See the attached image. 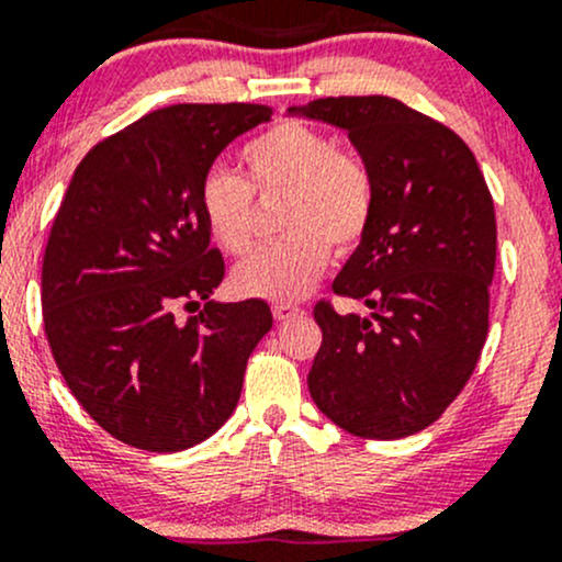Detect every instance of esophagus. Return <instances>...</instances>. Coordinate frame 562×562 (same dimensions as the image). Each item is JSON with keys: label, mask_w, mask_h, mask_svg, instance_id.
I'll return each instance as SVG.
<instances>
[{"label": "esophagus", "mask_w": 562, "mask_h": 562, "mask_svg": "<svg viewBox=\"0 0 562 562\" xmlns=\"http://www.w3.org/2000/svg\"><path fill=\"white\" fill-rule=\"evenodd\" d=\"M273 316H276V322H289V318H294V316H303V307H297L292 303H276Z\"/></svg>", "instance_id": "obj_1"}]
</instances>
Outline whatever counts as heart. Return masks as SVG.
<instances>
[{"instance_id":"heart-1","label":"heart","mask_w":562,"mask_h":562,"mask_svg":"<svg viewBox=\"0 0 562 562\" xmlns=\"http://www.w3.org/2000/svg\"><path fill=\"white\" fill-rule=\"evenodd\" d=\"M246 179L211 168L198 187V206L211 238L227 255L255 244L257 195H286L281 227L289 235L259 249L233 270L240 294L276 303L300 300L316 286L335 249L364 238L375 211V179L359 155L337 149L324 131L279 123L240 149Z\"/></svg>"}]
</instances>
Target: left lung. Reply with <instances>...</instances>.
I'll return each mask as SVG.
<instances>
[{
  "instance_id": "left-lung-1",
  "label": "left lung",
  "mask_w": 562,
  "mask_h": 562,
  "mask_svg": "<svg viewBox=\"0 0 562 562\" xmlns=\"http://www.w3.org/2000/svg\"><path fill=\"white\" fill-rule=\"evenodd\" d=\"M289 114L348 131L375 179V211L331 289L370 316L313 307L322 348L307 389L364 439L431 426L472 378L487 337L496 211L472 149L389 95H337Z\"/></svg>"
}]
</instances>
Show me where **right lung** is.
Here are the masks:
<instances>
[{
	"mask_svg": "<svg viewBox=\"0 0 562 562\" xmlns=\"http://www.w3.org/2000/svg\"><path fill=\"white\" fill-rule=\"evenodd\" d=\"M270 114L262 104L144 114L82 158L53 220L42 259L53 359L90 418L131 448L177 452L209 439L273 327L265 300H209L225 259L198 206L216 155ZM179 304L202 311L177 319Z\"/></svg>",
	"mask_w": 562,
	"mask_h": 562,
	"instance_id": "add662e5",
	"label": "right lung"
}]
</instances>
